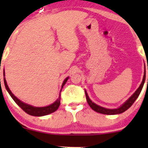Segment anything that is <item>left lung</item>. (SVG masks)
Returning <instances> with one entry per match:
<instances>
[{
  "instance_id": "obj_1",
  "label": "left lung",
  "mask_w": 148,
  "mask_h": 148,
  "mask_svg": "<svg viewBox=\"0 0 148 148\" xmlns=\"http://www.w3.org/2000/svg\"><path fill=\"white\" fill-rule=\"evenodd\" d=\"M148 69V67H147ZM145 72H144V76H143V81L141 83V84L140 85L139 88L136 90V91L132 95V97H130V99H129L127 101L125 102L124 104L122 105L120 108H116V109H108V108H103V107L98 106V105L95 104V103L92 102V101L90 99V98L88 97L87 92L86 91V100H87L88 103L89 104V106H90V108L92 110H94L95 111L97 112V113H102V114H106V115H115V114H120V113H123L125 111H127L129 108H130L132 106V105L134 103V101H136V99L138 98V97L140 95V92L142 90V88L143 87L144 83H145ZM147 82H148V79H147Z\"/></svg>"
}]
</instances>
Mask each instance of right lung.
I'll use <instances>...</instances> for the list:
<instances>
[{
  "label": "right lung",
  "mask_w": 148,
  "mask_h": 148,
  "mask_svg": "<svg viewBox=\"0 0 148 148\" xmlns=\"http://www.w3.org/2000/svg\"><path fill=\"white\" fill-rule=\"evenodd\" d=\"M4 76H5V73H4ZM67 79H68V77L66 78L65 80L63 81V84L62 85V89L63 88L64 85L65 84V83L67 82ZM4 84H5V86L6 90H8L9 94L10 95V96L12 97L14 101L17 103V105L20 108H22L23 111H24L25 113H28L30 115H33V116H43V115H46L50 114V113H53V112L56 111V110L58 108L59 106H60V95L59 96L58 99L56 101H55L52 104L49 105L48 106H45V107H34L33 106H30V105L27 104V103L22 102L21 101H20L18 98H16L14 95L12 93V92L10 91L9 87H8V84H7L6 80L4 78ZM61 89V90H62Z\"/></svg>",
  "instance_id": "right-lung-1"
}]
</instances>
